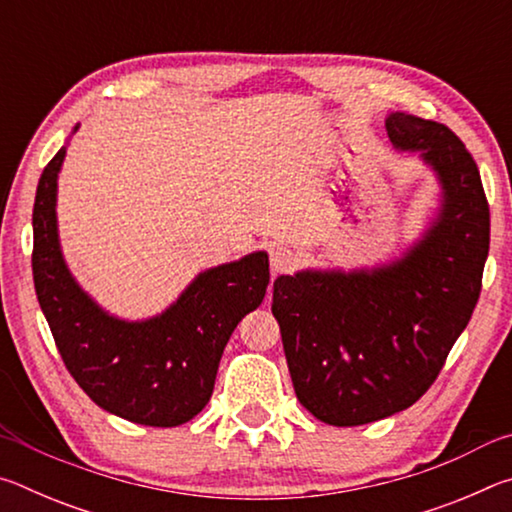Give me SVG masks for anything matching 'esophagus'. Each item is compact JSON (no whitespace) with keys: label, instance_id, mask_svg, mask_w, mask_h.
Returning <instances> with one entry per match:
<instances>
[{"label":"esophagus","instance_id":"obj_1","mask_svg":"<svg viewBox=\"0 0 512 512\" xmlns=\"http://www.w3.org/2000/svg\"><path fill=\"white\" fill-rule=\"evenodd\" d=\"M268 259H271L273 273H287L296 266V253L287 244H273L268 248Z\"/></svg>","mask_w":512,"mask_h":512}]
</instances>
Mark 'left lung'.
Masks as SVG:
<instances>
[{"label":"left lung","mask_w":512,"mask_h":512,"mask_svg":"<svg viewBox=\"0 0 512 512\" xmlns=\"http://www.w3.org/2000/svg\"><path fill=\"white\" fill-rule=\"evenodd\" d=\"M395 149L420 151L443 203L424 237L372 271H300L273 282L293 388L325 424L359 427L429 391L472 318L490 248L481 173L445 124L393 112Z\"/></svg>","instance_id":"left-lung-1"}]
</instances>
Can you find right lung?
<instances>
[{"label": "right lung", "mask_w": 512, "mask_h": 512, "mask_svg": "<svg viewBox=\"0 0 512 512\" xmlns=\"http://www.w3.org/2000/svg\"><path fill=\"white\" fill-rule=\"evenodd\" d=\"M63 160L65 146L40 176L31 266L65 368L103 411L146 427L185 424L210 402L239 320L262 305L268 255L259 250L201 273L155 318L128 323L110 316L76 284L60 253L56 187Z\"/></svg>", "instance_id": "right-lung-1"}]
</instances>
